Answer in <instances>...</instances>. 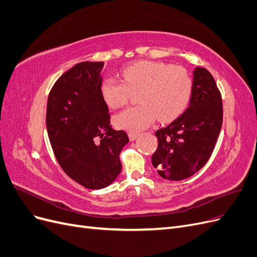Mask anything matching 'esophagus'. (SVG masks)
<instances>
[{"label": "esophagus", "mask_w": 257, "mask_h": 257, "mask_svg": "<svg viewBox=\"0 0 257 257\" xmlns=\"http://www.w3.org/2000/svg\"><path fill=\"white\" fill-rule=\"evenodd\" d=\"M137 137H138V134H135V133H128V138H130V141H131V142H134V141H136Z\"/></svg>", "instance_id": "1"}]
</instances>
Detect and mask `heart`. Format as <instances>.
<instances>
[{
    "label": "heart",
    "mask_w": 257,
    "mask_h": 257,
    "mask_svg": "<svg viewBox=\"0 0 257 257\" xmlns=\"http://www.w3.org/2000/svg\"><path fill=\"white\" fill-rule=\"evenodd\" d=\"M121 75L122 80L107 78L100 85V95L112 109L125 105L132 92H139V104L114 116V125L119 128L141 132L155 118L161 122L172 121L190 102L193 82L182 67L145 61L125 66Z\"/></svg>",
    "instance_id": "1"
}]
</instances>
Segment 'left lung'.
I'll return each mask as SVG.
<instances>
[{
    "instance_id": "8db88e82",
    "label": "left lung",
    "mask_w": 257,
    "mask_h": 257,
    "mask_svg": "<svg viewBox=\"0 0 257 257\" xmlns=\"http://www.w3.org/2000/svg\"><path fill=\"white\" fill-rule=\"evenodd\" d=\"M223 121L221 93L212 75L204 67L193 71L189 107L167 126L158 130V149L152 165L166 180L193 176L211 155Z\"/></svg>"
}]
</instances>
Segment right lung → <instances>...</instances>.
Instances as JSON below:
<instances>
[{
    "label": "right lung",
    "instance_id": "add662e5",
    "mask_svg": "<svg viewBox=\"0 0 257 257\" xmlns=\"http://www.w3.org/2000/svg\"><path fill=\"white\" fill-rule=\"evenodd\" d=\"M103 66V62H80L62 75L49 93L46 116L61 168L91 190L115 180L120 152L128 143L125 132L110 127L109 109L100 95Z\"/></svg>",
    "mask_w": 257,
    "mask_h": 257
}]
</instances>
